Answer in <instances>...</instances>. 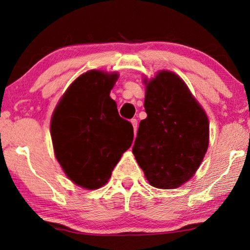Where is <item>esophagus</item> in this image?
Instances as JSON below:
<instances>
[{
    "label": "esophagus",
    "instance_id": "34e87169",
    "mask_svg": "<svg viewBox=\"0 0 250 250\" xmlns=\"http://www.w3.org/2000/svg\"><path fill=\"white\" fill-rule=\"evenodd\" d=\"M131 123H132V125H133V128H134V135H135L136 134V131H138V119L133 118V119H131Z\"/></svg>",
    "mask_w": 250,
    "mask_h": 250
}]
</instances>
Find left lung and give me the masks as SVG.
Listing matches in <instances>:
<instances>
[{
	"label": "left lung",
	"mask_w": 250,
	"mask_h": 250,
	"mask_svg": "<svg viewBox=\"0 0 250 250\" xmlns=\"http://www.w3.org/2000/svg\"><path fill=\"white\" fill-rule=\"evenodd\" d=\"M143 82L146 118L140 122L132 151L152 187L175 189L199 168L209 143V123L176 74L162 70Z\"/></svg>",
	"instance_id": "obj_1"
}]
</instances>
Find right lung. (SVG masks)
Returning a JSON list of instances; mask_svg holds the SVG:
<instances>
[{"label":"right lung","instance_id":"1","mask_svg":"<svg viewBox=\"0 0 250 250\" xmlns=\"http://www.w3.org/2000/svg\"><path fill=\"white\" fill-rule=\"evenodd\" d=\"M117 73L90 70L75 80L51 119L57 160L68 179L87 190L104 186L133 141V126L118 115L110 91Z\"/></svg>","mask_w":250,"mask_h":250}]
</instances>
